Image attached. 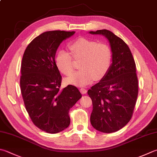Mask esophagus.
Masks as SVG:
<instances>
[{
    "mask_svg": "<svg viewBox=\"0 0 157 157\" xmlns=\"http://www.w3.org/2000/svg\"><path fill=\"white\" fill-rule=\"evenodd\" d=\"M80 91H81V93L82 94H85L87 93L86 89H85V88H83V87H82V88L80 89Z\"/></svg>",
    "mask_w": 157,
    "mask_h": 157,
    "instance_id": "obj_1",
    "label": "esophagus"
}]
</instances>
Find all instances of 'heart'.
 Returning <instances> with one entry per match:
<instances>
[{
  "label": "heart",
  "mask_w": 157,
  "mask_h": 157,
  "mask_svg": "<svg viewBox=\"0 0 157 157\" xmlns=\"http://www.w3.org/2000/svg\"><path fill=\"white\" fill-rule=\"evenodd\" d=\"M70 53L59 51L55 56L56 66L63 75L70 76L74 71V59L80 60L79 70L67 78L70 84L83 86L94 80L104 78L111 68L113 52L106 43H97L84 37L68 44Z\"/></svg>",
  "instance_id": "1"
}]
</instances>
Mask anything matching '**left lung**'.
Listing matches in <instances>:
<instances>
[{
	"mask_svg": "<svg viewBox=\"0 0 157 157\" xmlns=\"http://www.w3.org/2000/svg\"><path fill=\"white\" fill-rule=\"evenodd\" d=\"M90 33L105 36L113 52L108 73L87 91L93 105L91 125L110 133L125 126L133 114L139 90L136 65L128 45L113 33L106 29Z\"/></svg>",
	"mask_w": 157,
	"mask_h": 157,
	"instance_id": "obj_1",
	"label": "left lung"
}]
</instances>
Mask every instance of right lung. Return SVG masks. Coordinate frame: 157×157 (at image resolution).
I'll use <instances>...</instances> for the list:
<instances>
[{
	"mask_svg": "<svg viewBox=\"0 0 157 157\" xmlns=\"http://www.w3.org/2000/svg\"><path fill=\"white\" fill-rule=\"evenodd\" d=\"M75 31H46L26 47L21 63L20 90L33 123L48 133L69 126V111L82 97L72 85L60 90L61 76L55 57L60 44Z\"/></svg>",
	"mask_w": 157,
	"mask_h": 157,
	"instance_id": "add662e5",
	"label": "right lung"
}]
</instances>
